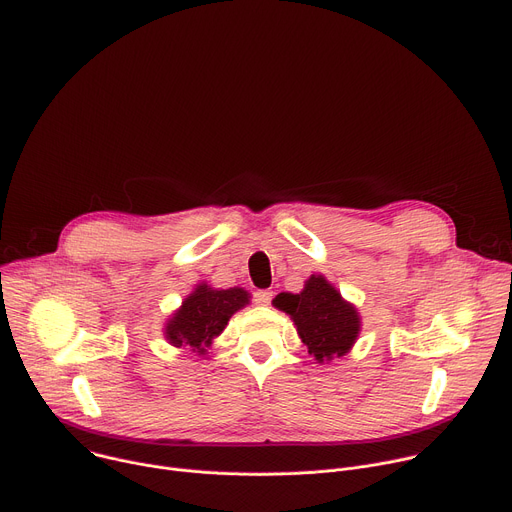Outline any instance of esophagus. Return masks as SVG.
I'll return each mask as SVG.
<instances>
[{
	"mask_svg": "<svg viewBox=\"0 0 512 512\" xmlns=\"http://www.w3.org/2000/svg\"><path fill=\"white\" fill-rule=\"evenodd\" d=\"M271 298H273V292H271V290H257V292L253 294V300H255V304H259V306H269V304H271Z\"/></svg>",
	"mask_w": 512,
	"mask_h": 512,
	"instance_id": "obj_1",
	"label": "esophagus"
}]
</instances>
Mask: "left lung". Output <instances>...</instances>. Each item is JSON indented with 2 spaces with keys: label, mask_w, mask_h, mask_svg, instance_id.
I'll list each match as a JSON object with an SVG mask.
<instances>
[{
  "label": "left lung",
  "mask_w": 512,
  "mask_h": 512,
  "mask_svg": "<svg viewBox=\"0 0 512 512\" xmlns=\"http://www.w3.org/2000/svg\"><path fill=\"white\" fill-rule=\"evenodd\" d=\"M273 306L290 314L302 343L318 363L343 357L359 337L357 308L345 302L324 275H310L300 294H277Z\"/></svg>",
  "instance_id": "left-lung-1"
}]
</instances>
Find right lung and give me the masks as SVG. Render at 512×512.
<instances>
[{
  "instance_id": "add662e5",
  "label": "right lung",
  "mask_w": 512,
  "mask_h": 512,
  "mask_svg": "<svg viewBox=\"0 0 512 512\" xmlns=\"http://www.w3.org/2000/svg\"><path fill=\"white\" fill-rule=\"evenodd\" d=\"M249 298L243 288L214 290L200 284L167 320L165 339L173 347H190L194 353L206 355L212 339L224 331L232 314L249 304Z\"/></svg>"
}]
</instances>
